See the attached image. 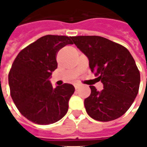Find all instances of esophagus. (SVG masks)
<instances>
[{
	"mask_svg": "<svg viewBox=\"0 0 147 147\" xmlns=\"http://www.w3.org/2000/svg\"><path fill=\"white\" fill-rule=\"evenodd\" d=\"M74 87H75L76 89H78L79 87H81V85H80V84H75V85H74Z\"/></svg>",
	"mask_w": 147,
	"mask_h": 147,
	"instance_id": "34e87169",
	"label": "esophagus"
}]
</instances>
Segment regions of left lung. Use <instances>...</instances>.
<instances>
[{"mask_svg": "<svg viewBox=\"0 0 147 147\" xmlns=\"http://www.w3.org/2000/svg\"><path fill=\"white\" fill-rule=\"evenodd\" d=\"M73 43L89 60L92 72L103 84L98 92L90 86L91 94L84 100L88 115L108 122L122 116L137 96L140 71L125 47L100 36H76Z\"/></svg>", "mask_w": 147, "mask_h": 147, "instance_id": "8db88e82", "label": "left lung"}]
</instances>
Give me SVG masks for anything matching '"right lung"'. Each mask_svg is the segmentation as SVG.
I'll return each instance as SVG.
<instances>
[{"instance_id":"1","label":"right lung","mask_w":147,"mask_h":147,"mask_svg":"<svg viewBox=\"0 0 147 147\" xmlns=\"http://www.w3.org/2000/svg\"><path fill=\"white\" fill-rule=\"evenodd\" d=\"M67 45H73L71 37L45 35L21 50L13 61L8 75L11 98L35 124L55 123L68 111L75 87L65 83L54 88L49 81L58 65V51Z\"/></svg>"}]
</instances>
